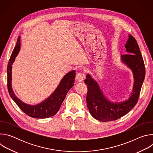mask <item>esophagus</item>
<instances>
[{
  "instance_id": "34e87169",
  "label": "esophagus",
  "mask_w": 153,
  "mask_h": 153,
  "mask_svg": "<svg viewBox=\"0 0 153 153\" xmlns=\"http://www.w3.org/2000/svg\"><path fill=\"white\" fill-rule=\"evenodd\" d=\"M76 79L78 82H82L85 79V75L83 73H79L76 76Z\"/></svg>"
}]
</instances>
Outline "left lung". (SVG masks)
Here are the masks:
<instances>
[{
	"label": "left lung",
	"mask_w": 153,
	"mask_h": 153,
	"mask_svg": "<svg viewBox=\"0 0 153 153\" xmlns=\"http://www.w3.org/2000/svg\"><path fill=\"white\" fill-rule=\"evenodd\" d=\"M126 54L122 55V60L132 70L134 77L133 91L128 100L119 103L110 102L101 91L97 83L90 74L84 82L87 86V107L91 116L101 122L116 120L126 114L137 104L145 76V67L139 45L136 39L129 35L125 45Z\"/></svg>",
	"instance_id": "left-lung-1"
}]
</instances>
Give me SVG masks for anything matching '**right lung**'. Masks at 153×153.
<instances>
[{"mask_svg":"<svg viewBox=\"0 0 153 153\" xmlns=\"http://www.w3.org/2000/svg\"><path fill=\"white\" fill-rule=\"evenodd\" d=\"M20 37H19L7 67V86L9 94L20 110L30 117L37 119H45L53 116L59 110L67 93L74 85L76 71H72L65 75L54 93L42 103L36 105H30L22 102L15 96L11 86L12 64L20 50Z\"/></svg>","mask_w":153,"mask_h":153,"instance_id":"1","label":"right lung"}]
</instances>
